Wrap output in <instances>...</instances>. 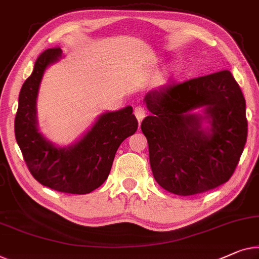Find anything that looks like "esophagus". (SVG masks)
I'll return each instance as SVG.
<instances>
[{"instance_id":"34e87169","label":"esophagus","mask_w":259,"mask_h":259,"mask_svg":"<svg viewBox=\"0 0 259 259\" xmlns=\"http://www.w3.org/2000/svg\"><path fill=\"white\" fill-rule=\"evenodd\" d=\"M134 115H136V118L138 119L139 123H140L142 121V119L146 117V110L141 106H137L136 108H134Z\"/></svg>"}]
</instances>
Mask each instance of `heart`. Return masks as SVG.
I'll use <instances>...</instances> for the list:
<instances>
[{"label": "heart", "instance_id": "obj_1", "mask_svg": "<svg viewBox=\"0 0 259 259\" xmlns=\"http://www.w3.org/2000/svg\"><path fill=\"white\" fill-rule=\"evenodd\" d=\"M182 73V65L179 64V63H173L169 66L167 67L166 71H164V81L166 83H169V81H173L181 76Z\"/></svg>", "mask_w": 259, "mask_h": 259}]
</instances>
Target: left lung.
<instances>
[{
    "mask_svg": "<svg viewBox=\"0 0 259 259\" xmlns=\"http://www.w3.org/2000/svg\"><path fill=\"white\" fill-rule=\"evenodd\" d=\"M145 102L151 115L141 131L153 176L163 189L189 196L229 181L248 136L245 99L230 71L152 90ZM200 107L203 115L192 113Z\"/></svg>",
    "mask_w": 259,
    "mask_h": 259,
    "instance_id": "1",
    "label": "left lung"
}]
</instances>
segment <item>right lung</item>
Returning <instances> with one entry per match:
<instances>
[{
  "mask_svg": "<svg viewBox=\"0 0 259 259\" xmlns=\"http://www.w3.org/2000/svg\"><path fill=\"white\" fill-rule=\"evenodd\" d=\"M61 57L62 49L54 48L37 58L18 97L15 137L30 173L40 185L62 193L89 194L108 178L119 146L137 132L138 120L133 108L126 106L99 115L76 144L57 147L47 140L37 125L36 99L47 67Z\"/></svg>",
  "mask_w": 259,
  "mask_h": 259,
  "instance_id": "1",
  "label": "right lung"
}]
</instances>
